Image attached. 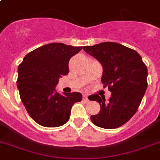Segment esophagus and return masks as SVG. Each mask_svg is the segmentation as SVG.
<instances>
[{
	"mask_svg": "<svg viewBox=\"0 0 160 160\" xmlns=\"http://www.w3.org/2000/svg\"><path fill=\"white\" fill-rule=\"evenodd\" d=\"M82 100H83V101H85V102H87V103L89 102V99H88V96H86V95H83Z\"/></svg>",
	"mask_w": 160,
	"mask_h": 160,
	"instance_id": "34e87169",
	"label": "esophagus"
}]
</instances>
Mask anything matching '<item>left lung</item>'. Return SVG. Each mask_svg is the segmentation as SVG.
I'll use <instances>...</instances> for the list:
<instances>
[{
	"label": "left lung",
	"instance_id": "obj_1",
	"mask_svg": "<svg viewBox=\"0 0 160 160\" xmlns=\"http://www.w3.org/2000/svg\"><path fill=\"white\" fill-rule=\"evenodd\" d=\"M83 50L102 64L101 82L112 92L108 101L92 95L90 101H97L101 111L91 120L102 128H119L135 114L142 102L148 85L147 67L137 51L116 42L87 46Z\"/></svg>",
	"mask_w": 160,
	"mask_h": 160
}]
</instances>
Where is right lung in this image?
Returning a JSON list of instances; mask_svg holds the SVG:
<instances>
[{
    "label": "right lung",
    "mask_w": 160,
    "mask_h": 160,
    "mask_svg": "<svg viewBox=\"0 0 160 160\" xmlns=\"http://www.w3.org/2000/svg\"><path fill=\"white\" fill-rule=\"evenodd\" d=\"M82 47L50 43L25 55L18 67L17 88L29 116L41 126L56 128L68 122L79 92L62 96L55 90L59 78L68 73V61Z\"/></svg>",
    "instance_id": "right-lung-1"
}]
</instances>
